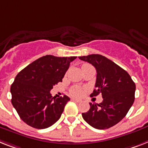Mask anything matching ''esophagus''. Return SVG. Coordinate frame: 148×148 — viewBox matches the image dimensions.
I'll use <instances>...</instances> for the list:
<instances>
[{"instance_id": "obj_1", "label": "esophagus", "mask_w": 148, "mask_h": 148, "mask_svg": "<svg viewBox=\"0 0 148 148\" xmlns=\"http://www.w3.org/2000/svg\"><path fill=\"white\" fill-rule=\"evenodd\" d=\"M71 100H72V101H74V102H76V103H80V102H81V100H80V99H75V98H72Z\"/></svg>"}]
</instances>
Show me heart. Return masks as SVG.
<instances>
[{
	"mask_svg": "<svg viewBox=\"0 0 148 148\" xmlns=\"http://www.w3.org/2000/svg\"><path fill=\"white\" fill-rule=\"evenodd\" d=\"M71 93L74 97H80L83 94V90L79 86H74L71 90Z\"/></svg>",
	"mask_w": 148,
	"mask_h": 148,
	"instance_id": "1",
	"label": "heart"
}]
</instances>
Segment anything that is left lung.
Returning a JSON list of instances; mask_svg holds the SVG:
<instances>
[{
	"mask_svg": "<svg viewBox=\"0 0 148 148\" xmlns=\"http://www.w3.org/2000/svg\"><path fill=\"white\" fill-rule=\"evenodd\" d=\"M80 60L94 66L97 70L95 89L90 97L102 93L103 102L90 103L84 119L97 129H106L116 125L126 116L134 101L135 84L128 72L101 55L80 56Z\"/></svg>",
	"mask_w": 148,
	"mask_h": 148,
	"instance_id": "left-lung-1",
	"label": "left lung"
}]
</instances>
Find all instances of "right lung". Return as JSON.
Segmentation results:
<instances>
[{
    "label": "right lung",
    "mask_w": 148,
    "mask_h": 148,
    "mask_svg": "<svg viewBox=\"0 0 148 148\" xmlns=\"http://www.w3.org/2000/svg\"><path fill=\"white\" fill-rule=\"evenodd\" d=\"M76 58L45 55L18 73L10 86L11 103L25 123L42 129L59 119L70 98L66 95L53 97L50 90L62 82L70 63Z\"/></svg>",
    "instance_id": "right-lung-1"
}]
</instances>
